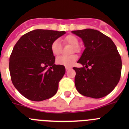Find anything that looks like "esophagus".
Instances as JSON below:
<instances>
[{"label": "esophagus", "instance_id": "1", "mask_svg": "<svg viewBox=\"0 0 129 129\" xmlns=\"http://www.w3.org/2000/svg\"><path fill=\"white\" fill-rule=\"evenodd\" d=\"M65 68H66V70H70V69H71L72 67H65Z\"/></svg>", "mask_w": 129, "mask_h": 129}]
</instances>
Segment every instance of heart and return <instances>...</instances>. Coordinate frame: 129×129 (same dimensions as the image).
<instances>
[{"label":"heart","mask_w":129,"mask_h":129,"mask_svg":"<svg viewBox=\"0 0 129 129\" xmlns=\"http://www.w3.org/2000/svg\"><path fill=\"white\" fill-rule=\"evenodd\" d=\"M63 41L66 43L70 44L73 46L72 52H78L79 51V40L76 36L73 35H68L63 39ZM52 53L54 55H58L61 53V44L59 40L56 39L52 42L50 46ZM77 60V56L76 55L73 54L66 56V55H61L56 59V62L58 64L70 67L74 63L75 61Z\"/></svg>","instance_id":"heart-1"}]
</instances>
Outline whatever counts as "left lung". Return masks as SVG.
<instances>
[{
  "label": "left lung",
  "instance_id": "1",
  "mask_svg": "<svg viewBox=\"0 0 129 129\" xmlns=\"http://www.w3.org/2000/svg\"><path fill=\"white\" fill-rule=\"evenodd\" d=\"M80 37L85 49L77 61L83 68L74 67L75 85L81 94L101 98L114 89L120 79L122 62L110 38L93 29L72 31ZM91 66L90 69H88Z\"/></svg>",
  "mask_w": 129,
  "mask_h": 129
}]
</instances>
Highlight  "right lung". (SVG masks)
I'll return each mask as SVG.
<instances>
[{
    "mask_svg": "<svg viewBox=\"0 0 129 129\" xmlns=\"http://www.w3.org/2000/svg\"><path fill=\"white\" fill-rule=\"evenodd\" d=\"M65 34L64 31L34 29L15 44L10 58V76L16 89L26 98L41 101L57 93L65 68L55 64L50 46Z\"/></svg>",
    "mask_w": 129,
    "mask_h": 129,
    "instance_id": "add662e5",
    "label": "right lung"
}]
</instances>
